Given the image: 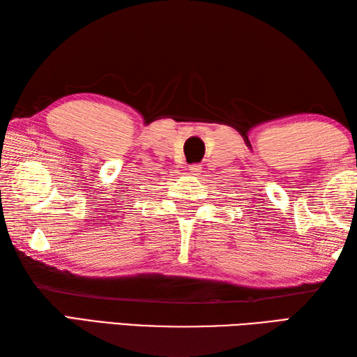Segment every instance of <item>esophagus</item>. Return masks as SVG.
Masks as SVG:
<instances>
[{"label":"esophagus","instance_id":"1","mask_svg":"<svg viewBox=\"0 0 357 357\" xmlns=\"http://www.w3.org/2000/svg\"><path fill=\"white\" fill-rule=\"evenodd\" d=\"M188 170H190V174H193V176H199L202 172V167L199 164H193V165H188Z\"/></svg>","mask_w":357,"mask_h":357}]
</instances>
